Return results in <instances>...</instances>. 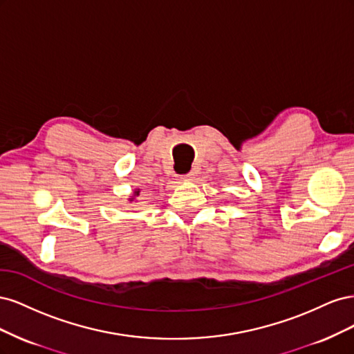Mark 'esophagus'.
Instances as JSON below:
<instances>
[{"instance_id":"1","label":"esophagus","mask_w":354,"mask_h":354,"mask_svg":"<svg viewBox=\"0 0 354 354\" xmlns=\"http://www.w3.org/2000/svg\"><path fill=\"white\" fill-rule=\"evenodd\" d=\"M192 178H194V174L189 173V174H183L180 177V181H190Z\"/></svg>"}]
</instances>
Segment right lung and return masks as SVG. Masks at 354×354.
<instances>
[{"instance_id": "add662e5", "label": "right lung", "mask_w": 354, "mask_h": 354, "mask_svg": "<svg viewBox=\"0 0 354 354\" xmlns=\"http://www.w3.org/2000/svg\"><path fill=\"white\" fill-rule=\"evenodd\" d=\"M138 195H140V190H136V192H134V196L130 198V201H133V199H134L136 196H138Z\"/></svg>"}]
</instances>
